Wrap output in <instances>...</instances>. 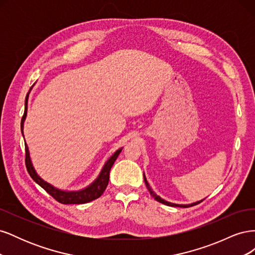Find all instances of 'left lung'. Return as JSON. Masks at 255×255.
<instances>
[{"instance_id": "obj_1", "label": "left lung", "mask_w": 255, "mask_h": 255, "mask_svg": "<svg viewBox=\"0 0 255 255\" xmlns=\"http://www.w3.org/2000/svg\"><path fill=\"white\" fill-rule=\"evenodd\" d=\"M143 180H144V183H145V186H146V188H148V190H149V192H150V195L156 200V201H158V202H160V203H163V204H165V205H168V206H177V207H189V206H194V205H196V204H199V203H201L203 200H201V201H199V202H196V203H192V204H174V203H171V202H168V201H165L164 199H161L160 197H158L155 192H154L153 190H152V188L150 187V185H149V183L146 182V179H145V176L143 175Z\"/></svg>"}]
</instances>
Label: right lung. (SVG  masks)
Masks as SVG:
<instances>
[{"instance_id":"right-lung-1","label":"right lung","mask_w":255,"mask_h":255,"mask_svg":"<svg viewBox=\"0 0 255 255\" xmlns=\"http://www.w3.org/2000/svg\"><path fill=\"white\" fill-rule=\"evenodd\" d=\"M27 97H28V95L25 98V111H24V114H23V117L21 120V132L22 133H23V130H22L23 122H24L25 117H26ZM121 151H122V148L116 151L114 153V155H112V157L106 161V164L104 165L101 173L99 174L98 179L94 183L89 185V186L85 189H82L79 191H64V190H60V189L53 187L52 185H50L49 183L44 182L35 171V169L32 165V161H30V158H29V152H28V148H27L26 143H25V166H26V169H27L30 177H32V179L38 185H39V186H41L45 191H47L49 195H51L54 199H55L56 201H58L59 203H63V204H83V203H88L90 201H94V200L98 199L99 197H101V195L106 189L107 185H109L111 169Z\"/></svg>"}]
</instances>
